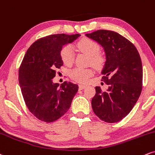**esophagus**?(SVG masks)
<instances>
[{
  "label": "esophagus",
  "instance_id": "obj_1",
  "mask_svg": "<svg viewBox=\"0 0 155 155\" xmlns=\"http://www.w3.org/2000/svg\"><path fill=\"white\" fill-rule=\"evenodd\" d=\"M87 87V85H79V89L80 90H83V89Z\"/></svg>",
  "mask_w": 155,
  "mask_h": 155
}]
</instances>
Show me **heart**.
Instances as JSON below:
<instances>
[{"instance_id": "1", "label": "heart", "mask_w": 155, "mask_h": 155, "mask_svg": "<svg viewBox=\"0 0 155 155\" xmlns=\"http://www.w3.org/2000/svg\"><path fill=\"white\" fill-rule=\"evenodd\" d=\"M77 47L80 51L90 56L91 62L93 64L99 66L102 63L103 59L99 54V45L90 38H83L77 43ZM61 58L64 64L70 66L73 63L74 52L72 45H67L63 47L61 51ZM94 71L91 68H81L76 67L70 71V75L74 81L79 83H86L88 78L94 74Z\"/></svg>"}]
</instances>
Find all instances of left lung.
Returning a JSON list of instances; mask_svg holds the SVG:
<instances>
[{
	"label": "left lung",
	"instance_id": "obj_1",
	"mask_svg": "<svg viewBox=\"0 0 155 155\" xmlns=\"http://www.w3.org/2000/svg\"><path fill=\"white\" fill-rule=\"evenodd\" d=\"M97 42L105 53L101 70L102 81L109 85L106 91L96 87L91 105L94 113L107 123H117L129 114L142 89L141 57L131 42L114 31L100 30L85 34Z\"/></svg>",
	"mask_w": 155,
	"mask_h": 155
}]
</instances>
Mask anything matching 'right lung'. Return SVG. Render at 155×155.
Masks as SVG:
<instances>
[{"instance_id":"add662e5","label":"right lung","mask_w":155,"mask_h":155,"mask_svg":"<svg viewBox=\"0 0 155 155\" xmlns=\"http://www.w3.org/2000/svg\"><path fill=\"white\" fill-rule=\"evenodd\" d=\"M81 35L57 34L42 38L28 48L19 70V83L27 108L35 117L51 123L68 111L78 91L77 84L54 83L56 70L63 65L62 47Z\"/></svg>"}]
</instances>
